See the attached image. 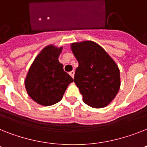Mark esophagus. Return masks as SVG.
I'll return each mask as SVG.
<instances>
[{
    "instance_id": "1",
    "label": "esophagus",
    "mask_w": 147,
    "mask_h": 147,
    "mask_svg": "<svg viewBox=\"0 0 147 147\" xmlns=\"http://www.w3.org/2000/svg\"><path fill=\"white\" fill-rule=\"evenodd\" d=\"M69 75L71 76V78H73L74 76H75V71H74L73 70H72V71H70V72H69Z\"/></svg>"
}]
</instances>
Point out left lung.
<instances>
[{
	"mask_svg": "<svg viewBox=\"0 0 147 147\" xmlns=\"http://www.w3.org/2000/svg\"><path fill=\"white\" fill-rule=\"evenodd\" d=\"M71 49L78 61L74 82L84 102L96 108L108 105L120 87L119 69L115 61L92 41L71 43Z\"/></svg>",
	"mask_w": 147,
	"mask_h": 147,
	"instance_id": "1",
	"label": "left lung"
}]
</instances>
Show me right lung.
I'll return each instance as SVG.
<instances>
[{"label":"right lung","instance_id":"right-lung-1","mask_svg":"<svg viewBox=\"0 0 147 147\" xmlns=\"http://www.w3.org/2000/svg\"><path fill=\"white\" fill-rule=\"evenodd\" d=\"M62 49L53 45L45 47L34 60L24 80L28 96L41 105L60 102L69 84L74 81L59 62Z\"/></svg>","mask_w":147,"mask_h":147}]
</instances>
